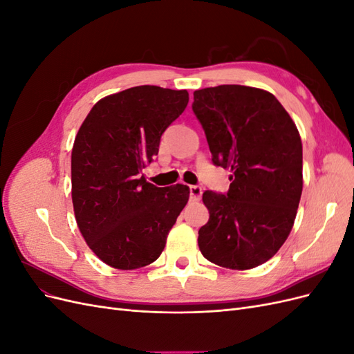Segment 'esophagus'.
Masks as SVG:
<instances>
[{"label":"esophagus","mask_w":354,"mask_h":354,"mask_svg":"<svg viewBox=\"0 0 354 354\" xmlns=\"http://www.w3.org/2000/svg\"><path fill=\"white\" fill-rule=\"evenodd\" d=\"M190 199L192 201H199L202 196V187L201 186H190Z\"/></svg>","instance_id":"34e87169"}]
</instances>
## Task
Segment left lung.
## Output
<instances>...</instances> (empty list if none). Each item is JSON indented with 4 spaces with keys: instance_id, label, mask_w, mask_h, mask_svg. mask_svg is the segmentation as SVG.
Instances as JSON below:
<instances>
[{
    "instance_id": "1",
    "label": "left lung",
    "mask_w": 354,
    "mask_h": 354,
    "mask_svg": "<svg viewBox=\"0 0 354 354\" xmlns=\"http://www.w3.org/2000/svg\"><path fill=\"white\" fill-rule=\"evenodd\" d=\"M192 109L212 164L232 171L227 194L203 192L209 220L199 229V250L226 269H254L294 226L303 192L299 133L272 93L246 85L196 90Z\"/></svg>"
}]
</instances>
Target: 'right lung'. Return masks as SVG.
I'll list each match as a JSON object with an SVG mask.
<instances>
[{"mask_svg": "<svg viewBox=\"0 0 354 354\" xmlns=\"http://www.w3.org/2000/svg\"><path fill=\"white\" fill-rule=\"evenodd\" d=\"M187 102L186 90L128 88L95 103L75 137V218L90 250L113 269L134 270L158 260L189 201L187 186L156 187L142 174Z\"/></svg>", "mask_w": 354, "mask_h": 354, "instance_id": "right-lung-1", "label": "right lung"}]
</instances>
